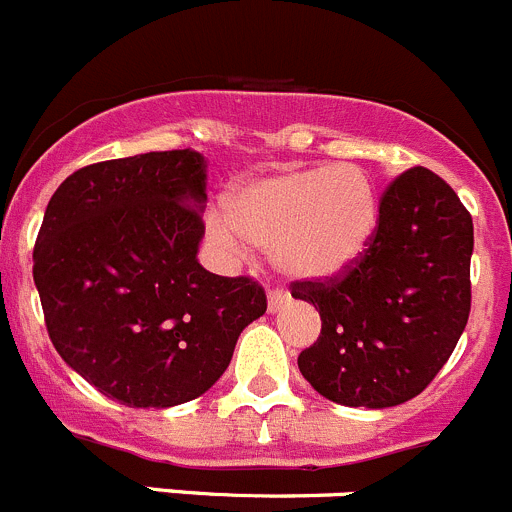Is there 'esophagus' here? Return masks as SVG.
<instances>
[{
	"label": "esophagus",
	"mask_w": 512,
	"mask_h": 512,
	"mask_svg": "<svg viewBox=\"0 0 512 512\" xmlns=\"http://www.w3.org/2000/svg\"><path fill=\"white\" fill-rule=\"evenodd\" d=\"M285 302H290V295H287L285 290H280V287L270 290V295H267V307H270V312H277Z\"/></svg>",
	"instance_id": "34e87169"
}]
</instances>
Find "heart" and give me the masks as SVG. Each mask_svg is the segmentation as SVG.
<instances>
[{
	"label": "heart",
	"mask_w": 512,
	"mask_h": 512,
	"mask_svg": "<svg viewBox=\"0 0 512 512\" xmlns=\"http://www.w3.org/2000/svg\"><path fill=\"white\" fill-rule=\"evenodd\" d=\"M375 227V187L355 165L257 177L227 197V215H207V232L230 255L242 257L252 242L272 250L275 265L302 280L347 270L370 245Z\"/></svg>",
	"instance_id": "obj_1"
}]
</instances>
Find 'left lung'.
<instances>
[{"mask_svg":"<svg viewBox=\"0 0 512 512\" xmlns=\"http://www.w3.org/2000/svg\"><path fill=\"white\" fill-rule=\"evenodd\" d=\"M473 217L428 167L382 192L370 245L340 275L292 282L322 330L297 367L322 398L393 408L423 393L468 325Z\"/></svg>","mask_w":512,"mask_h":512,"instance_id":"8db88e82","label":"left lung"}]
</instances>
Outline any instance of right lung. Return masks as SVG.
<instances>
[{"label": "right lung", "instance_id": "obj_1", "mask_svg": "<svg viewBox=\"0 0 512 512\" xmlns=\"http://www.w3.org/2000/svg\"><path fill=\"white\" fill-rule=\"evenodd\" d=\"M205 177L192 150L97 162L72 172L44 210L32 275L49 340L127 408L200 398L267 310L260 282L197 262Z\"/></svg>", "mask_w": 512, "mask_h": 512}]
</instances>
